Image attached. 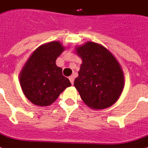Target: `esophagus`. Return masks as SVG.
<instances>
[{
    "mask_svg": "<svg viewBox=\"0 0 148 148\" xmlns=\"http://www.w3.org/2000/svg\"><path fill=\"white\" fill-rule=\"evenodd\" d=\"M69 79L70 80V82L72 83V85H73V83H74V77L73 76H70Z\"/></svg>",
    "mask_w": 148,
    "mask_h": 148,
    "instance_id": "1",
    "label": "esophagus"
}]
</instances>
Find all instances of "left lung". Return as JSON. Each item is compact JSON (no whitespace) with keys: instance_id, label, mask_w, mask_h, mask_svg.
<instances>
[{"instance_id":"8db88e82","label":"left lung","mask_w":148,"mask_h":148,"mask_svg":"<svg viewBox=\"0 0 148 148\" xmlns=\"http://www.w3.org/2000/svg\"><path fill=\"white\" fill-rule=\"evenodd\" d=\"M75 49L82 63L74 86L82 101L93 110L110 107L124 86L121 65L108 49L95 42H88Z\"/></svg>"}]
</instances>
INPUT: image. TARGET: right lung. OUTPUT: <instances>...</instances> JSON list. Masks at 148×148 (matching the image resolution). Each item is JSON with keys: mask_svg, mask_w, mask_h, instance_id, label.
Wrapping results in <instances>:
<instances>
[{"mask_svg": "<svg viewBox=\"0 0 148 148\" xmlns=\"http://www.w3.org/2000/svg\"><path fill=\"white\" fill-rule=\"evenodd\" d=\"M65 48L59 42L39 46L29 57L21 69L19 81L24 94L35 105L45 106L56 101L70 81L62 75L56 61Z\"/></svg>", "mask_w": 148, "mask_h": 148, "instance_id": "add662e5", "label": "right lung"}]
</instances>
